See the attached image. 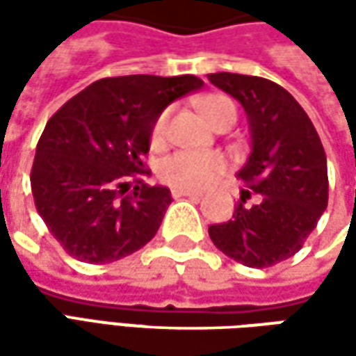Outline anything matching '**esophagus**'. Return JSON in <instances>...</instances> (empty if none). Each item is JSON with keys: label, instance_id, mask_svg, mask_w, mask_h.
<instances>
[{"label": "esophagus", "instance_id": "esophagus-1", "mask_svg": "<svg viewBox=\"0 0 356 356\" xmlns=\"http://www.w3.org/2000/svg\"><path fill=\"white\" fill-rule=\"evenodd\" d=\"M202 192L194 190H182V188H172V198H200Z\"/></svg>", "mask_w": 356, "mask_h": 356}]
</instances>
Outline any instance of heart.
I'll return each instance as SVG.
<instances>
[{
	"instance_id": "b5f03b06",
	"label": "heart",
	"mask_w": 356,
	"mask_h": 356,
	"mask_svg": "<svg viewBox=\"0 0 356 356\" xmlns=\"http://www.w3.org/2000/svg\"><path fill=\"white\" fill-rule=\"evenodd\" d=\"M200 111L210 127H218L226 120L238 118V108L232 99L213 95L200 103ZM168 124H170V111H162L150 130V146L160 148L168 138ZM226 170V160L216 152H192L180 150L166 156L158 164V178L164 184L182 190H200L212 184L218 176Z\"/></svg>"
}]
</instances>
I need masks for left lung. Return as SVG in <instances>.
I'll list each match as a JSON object with an SVG mask.
<instances>
[{
	"label": "left lung",
	"mask_w": 356,
	"mask_h": 356,
	"mask_svg": "<svg viewBox=\"0 0 356 356\" xmlns=\"http://www.w3.org/2000/svg\"><path fill=\"white\" fill-rule=\"evenodd\" d=\"M208 79L248 113L252 154L238 180L261 194L259 204L245 208L241 200L232 220L208 227L210 238L220 252L243 266H275L303 248L327 208L329 178L321 138L301 104L277 83L238 73H213Z\"/></svg>",
	"instance_id": "obj_1"
}]
</instances>
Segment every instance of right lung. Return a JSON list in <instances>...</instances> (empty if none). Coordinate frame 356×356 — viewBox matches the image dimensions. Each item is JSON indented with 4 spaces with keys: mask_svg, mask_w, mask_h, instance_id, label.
I'll list each match as a JSON object with an SVG mask.
<instances>
[{
    "mask_svg": "<svg viewBox=\"0 0 356 356\" xmlns=\"http://www.w3.org/2000/svg\"><path fill=\"white\" fill-rule=\"evenodd\" d=\"M202 87L194 75L106 76L49 118L35 150L31 192L71 257L111 264L154 238L172 196L144 182L150 130L172 101Z\"/></svg>",
    "mask_w": 356,
    "mask_h": 356,
    "instance_id": "obj_1",
    "label": "right lung"
}]
</instances>
